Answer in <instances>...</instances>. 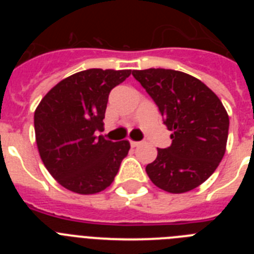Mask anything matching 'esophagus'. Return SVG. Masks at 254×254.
<instances>
[{"label": "esophagus", "mask_w": 254, "mask_h": 254, "mask_svg": "<svg viewBox=\"0 0 254 254\" xmlns=\"http://www.w3.org/2000/svg\"><path fill=\"white\" fill-rule=\"evenodd\" d=\"M129 143H131V146L132 147H136V146H138V145H140L141 142H138V141H129Z\"/></svg>", "instance_id": "34e87169"}]
</instances>
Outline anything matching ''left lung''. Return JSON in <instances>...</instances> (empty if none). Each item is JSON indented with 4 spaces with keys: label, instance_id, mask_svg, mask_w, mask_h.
I'll return each instance as SVG.
<instances>
[{
    "label": "left lung",
    "instance_id": "left-lung-1",
    "mask_svg": "<svg viewBox=\"0 0 254 254\" xmlns=\"http://www.w3.org/2000/svg\"><path fill=\"white\" fill-rule=\"evenodd\" d=\"M133 77L159 107L172 145L146 165L151 182L169 193L194 190L216 170L226 150L229 116L216 94L188 73L133 69Z\"/></svg>",
    "mask_w": 254,
    "mask_h": 254
}]
</instances>
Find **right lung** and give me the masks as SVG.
<instances>
[{
    "label": "right lung",
    "mask_w": 254,
    "mask_h": 254,
    "mask_svg": "<svg viewBox=\"0 0 254 254\" xmlns=\"http://www.w3.org/2000/svg\"><path fill=\"white\" fill-rule=\"evenodd\" d=\"M131 69L90 68L64 78L40 100L34 113L35 141L44 167L66 190L94 194L114 181L127 140L96 137L104 127L108 96Z\"/></svg>",
    "instance_id": "1"
}]
</instances>
